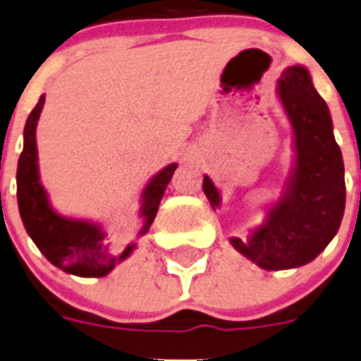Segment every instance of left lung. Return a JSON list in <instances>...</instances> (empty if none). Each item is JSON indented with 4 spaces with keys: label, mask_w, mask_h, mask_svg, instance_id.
Listing matches in <instances>:
<instances>
[{
    "label": "left lung",
    "mask_w": 361,
    "mask_h": 361,
    "mask_svg": "<svg viewBox=\"0 0 361 361\" xmlns=\"http://www.w3.org/2000/svg\"><path fill=\"white\" fill-rule=\"evenodd\" d=\"M278 96L295 133V166L262 226L248 239H230L235 250L265 271L295 269L315 259L338 233L345 211L341 150L328 105L310 72L304 66L283 70ZM202 189L213 209L219 207L221 195L207 176Z\"/></svg>",
    "instance_id": "8db88e82"
}]
</instances>
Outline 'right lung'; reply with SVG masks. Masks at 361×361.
<instances>
[{
    "label": "right lung",
    "instance_id": "1",
    "mask_svg": "<svg viewBox=\"0 0 361 361\" xmlns=\"http://www.w3.org/2000/svg\"><path fill=\"white\" fill-rule=\"evenodd\" d=\"M44 107V96L29 114L23 130V150L18 159L16 172V196H18L20 216L29 237L48 257L49 263L63 269L68 274L83 278H102L109 274L120 262H124L135 250V243L128 245L124 250L111 247L107 243V233L99 224L81 219H68L59 215L49 206L48 195L40 183L38 176L37 154V122ZM176 163L165 166L163 171L148 181V185L140 196V216L142 230L139 235H145L150 230L155 219L159 202L165 195V189L176 171Z\"/></svg>",
    "mask_w": 361,
    "mask_h": 361
}]
</instances>
